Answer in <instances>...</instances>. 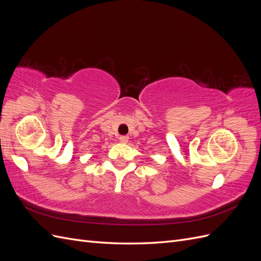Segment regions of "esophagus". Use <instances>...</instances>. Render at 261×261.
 I'll list each match as a JSON object with an SVG mask.
<instances>
[{
	"mask_svg": "<svg viewBox=\"0 0 261 261\" xmlns=\"http://www.w3.org/2000/svg\"><path fill=\"white\" fill-rule=\"evenodd\" d=\"M120 141H121V143H123V144H126L128 141V137L127 136H121L120 137Z\"/></svg>",
	"mask_w": 261,
	"mask_h": 261,
	"instance_id": "esophagus-1",
	"label": "esophagus"
}]
</instances>
